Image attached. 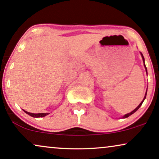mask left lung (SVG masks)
I'll return each instance as SVG.
<instances>
[{"label":"left lung","instance_id":"1","mask_svg":"<svg viewBox=\"0 0 159 159\" xmlns=\"http://www.w3.org/2000/svg\"><path fill=\"white\" fill-rule=\"evenodd\" d=\"M140 54H141V56H142V58H143V63H144V67H145V70H146V73L148 74V73H147V67H146V66H145V59H144V57H143V54H142V53L140 52ZM146 95H147V90H146V92H145V97H144V98H143V101L141 102H140V104H139L138 106H137L136 108H135L134 111H132V112H130V113H127V114H125V115H124V116H123V118H127V117H129V116H130L131 115H132L133 113H135V112H136L137 110H138L139 107H140V106L142 105V104H143V102H144V100H145V98H146Z\"/></svg>","mask_w":159,"mask_h":159}]
</instances>
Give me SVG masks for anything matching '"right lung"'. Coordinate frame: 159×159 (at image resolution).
Listing matches in <instances>:
<instances>
[{
	"label": "right lung",
	"instance_id": "right-lung-1",
	"mask_svg": "<svg viewBox=\"0 0 159 159\" xmlns=\"http://www.w3.org/2000/svg\"><path fill=\"white\" fill-rule=\"evenodd\" d=\"M24 111V110H23ZM25 113L28 114L29 116H32V117H34V118H41V117H44V116L48 115L49 113H29V112H27L26 111H24Z\"/></svg>",
	"mask_w": 159,
	"mask_h": 159
}]
</instances>
